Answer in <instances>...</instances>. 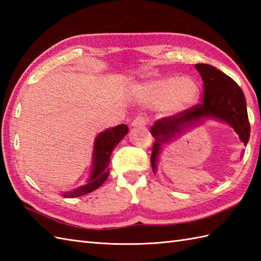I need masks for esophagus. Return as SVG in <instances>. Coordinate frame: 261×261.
I'll return each mask as SVG.
<instances>
[{"label":"esophagus","instance_id":"esophagus-1","mask_svg":"<svg viewBox=\"0 0 261 261\" xmlns=\"http://www.w3.org/2000/svg\"><path fill=\"white\" fill-rule=\"evenodd\" d=\"M148 123V120L145 115H138L131 122L132 126H145Z\"/></svg>","mask_w":261,"mask_h":261}]
</instances>
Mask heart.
I'll list each match as a JSON object with an SVG mask.
<instances>
[{
    "label": "heart",
    "instance_id": "1",
    "mask_svg": "<svg viewBox=\"0 0 261 261\" xmlns=\"http://www.w3.org/2000/svg\"><path fill=\"white\" fill-rule=\"evenodd\" d=\"M199 95L197 83L188 77H162L136 88L138 101L147 107L162 108L174 113L190 107Z\"/></svg>",
    "mask_w": 261,
    "mask_h": 261
}]
</instances>
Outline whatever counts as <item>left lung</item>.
Here are the masks:
<instances>
[{
  "label": "left lung",
  "mask_w": 261,
  "mask_h": 261,
  "mask_svg": "<svg viewBox=\"0 0 261 261\" xmlns=\"http://www.w3.org/2000/svg\"><path fill=\"white\" fill-rule=\"evenodd\" d=\"M204 83L203 101L181 112L166 116L154 122L150 134L154 138L150 157L154 173L162 145L170 140L186 124L206 116H213L229 123L247 146L250 137V123L247 113L246 97L240 86L222 71L206 64L195 65Z\"/></svg>",
  "instance_id": "obj_1"
}]
</instances>
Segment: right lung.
I'll return each mask as SVG.
<instances>
[{
    "mask_svg": "<svg viewBox=\"0 0 261 261\" xmlns=\"http://www.w3.org/2000/svg\"><path fill=\"white\" fill-rule=\"evenodd\" d=\"M127 131H129V127L126 124H120L98 135L95 140V146H94V166L90 180L86 185L77 188L73 192L63 194L64 197L83 196L85 194L95 191L107 180L109 176L108 166L110 164L111 153L118 146V143L123 139Z\"/></svg>",
    "mask_w": 261,
    "mask_h": 261,
    "instance_id": "obj_1",
    "label": "right lung"
}]
</instances>
